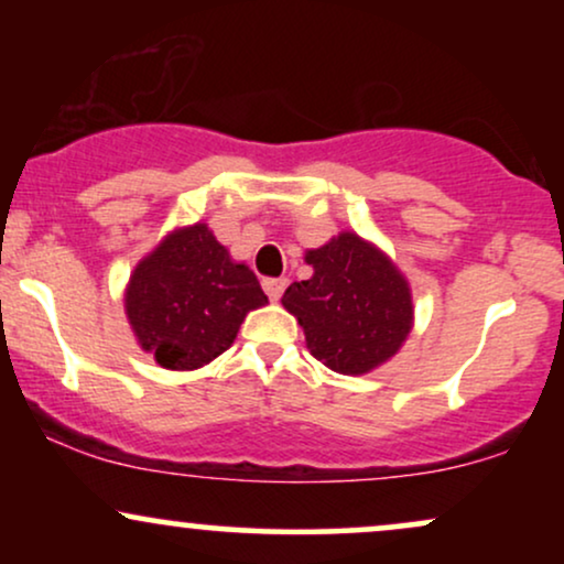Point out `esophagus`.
I'll list each match as a JSON object with an SVG mask.
<instances>
[{"mask_svg":"<svg viewBox=\"0 0 564 564\" xmlns=\"http://www.w3.org/2000/svg\"><path fill=\"white\" fill-rule=\"evenodd\" d=\"M262 286H264V291H268L270 300L278 302V300H281L283 289H286V278H264Z\"/></svg>","mask_w":564,"mask_h":564,"instance_id":"34e87169","label":"esophagus"}]
</instances>
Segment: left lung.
I'll list each match as a JSON object with an SVG mask.
<instances>
[{
	"label": "left lung",
	"instance_id": "8db88e82",
	"mask_svg": "<svg viewBox=\"0 0 564 564\" xmlns=\"http://www.w3.org/2000/svg\"><path fill=\"white\" fill-rule=\"evenodd\" d=\"M304 262L313 275L291 283L281 302L304 328L313 358L347 377L387 364L413 326L411 289L390 257L339 232Z\"/></svg>",
	"mask_w": 564,
	"mask_h": 564
}]
</instances>
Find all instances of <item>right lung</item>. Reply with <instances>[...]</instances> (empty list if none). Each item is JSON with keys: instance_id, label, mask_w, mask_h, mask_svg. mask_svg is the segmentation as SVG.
I'll list each match as a JSON object with an SVG mask.
<instances>
[{"instance_id": "add662e5", "label": "right lung", "mask_w": 564, "mask_h": 564, "mask_svg": "<svg viewBox=\"0 0 564 564\" xmlns=\"http://www.w3.org/2000/svg\"><path fill=\"white\" fill-rule=\"evenodd\" d=\"M268 302L204 223L170 232L134 268L124 294L140 347L170 371H193L232 345L249 310Z\"/></svg>"}]
</instances>
